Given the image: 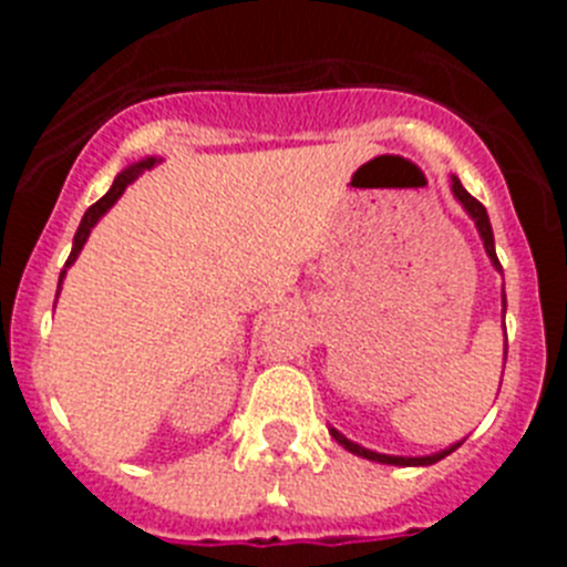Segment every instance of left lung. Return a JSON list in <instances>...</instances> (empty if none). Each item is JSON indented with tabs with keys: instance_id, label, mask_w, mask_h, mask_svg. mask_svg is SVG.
I'll return each mask as SVG.
<instances>
[{
	"instance_id": "1",
	"label": "left lung",
	"mask_w": 567,
	"mask_h": 567,
	"mask_svg": "<svg viewBox=\"0 0 567 567\" xmlns=\"http://www.w3.org/2000/svg\"><path fill=\"white\" fill-rule=\"evenodd\" d=\"M452 189H454V195H457V198H460V204H463V207L468 209V215H471V218H474V224H477L480 235H483V244H485V252H488V258L494 260V267H497L499 272H503V267H499V260H497V252H494V233H491V221H488V213H485V207L477 202V198H474V195L468 193V189L463 187V184H460V178H452ZM505 358H508V343H505ZM329 432H332V437L338 440V443L343 445V449H349V452L358 454V457L374 460V463H389V465H432V463H437V460L449 457V454H452L454 449H460V443H457V445H452V449H445V452L432 454V457H392V454H378V452H369V449H360L358 443H352V440H346L343 434L334 432V429H329Z\"/></svg>"
}]
</instances>
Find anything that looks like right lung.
Wrapping results in <instances>:
<instances>
[{
    "label": "right lung",
    "mask_w": 567,
    "mask_h": 567,
    "mask_svg": "<svg viewBox=\"0 0 567 567\" xmlns=\"http://www.w3.org/2000/svg\"><path fill=\"white\" fill-rule=\"evenodd\" d=\"M153 164H155V158H147V162H138V164H133V167L122 169V173L115 175V182H113V187L107 189V195H102V198H99V202L93 204V207H90L87 213H84L82 224H79V229H76V238H73V249H70V258H68V264H64V269H62V278H64V272H68L70 264L76 260V255L82 252V247H84V240H87L90 229L96 227L99 218H102V215L107 213V209L113 207L115 202H118V195H122L124 189H127V184H133L135 178H138V175L144 173V169L153 167ZM62 278H59V287H62Z\"/></svg>",
    "instance_id": "add662e5"
}]
</instances>
